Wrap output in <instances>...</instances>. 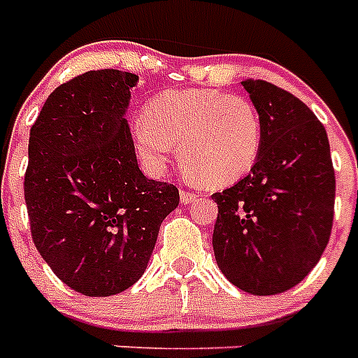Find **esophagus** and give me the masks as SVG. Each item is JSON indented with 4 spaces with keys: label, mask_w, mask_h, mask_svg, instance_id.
<instances>
[{
    "label": "esophagus",
    "mask_w": 358,
    "mask_h": 358,
    "mask_svg": "<svg viewBox=\"0 0 358 358\" xmlns=\"http://www.w3.org/2000/svg\"><path fill=\"white\" fill-rule=\"evenodd\" d=\"M197 199V194H192V192H186V189H181V202L182 204H189Z\"/></svg>",
    "instance_id": "34e87169"
}]
</instances>
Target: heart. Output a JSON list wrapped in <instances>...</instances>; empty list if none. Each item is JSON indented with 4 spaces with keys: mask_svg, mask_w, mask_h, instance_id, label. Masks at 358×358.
I'll return each mask as SVG.
<instances>
[{
    "mask_svg": "<svg viewBox=\"0 0 358 358\" xmlns=\"http://www.w3.org/2000/svg\"><path fill=\"white\" fill-rule=\"evenodd\" d=\"M262 136L260 115L248 96L215 90L164 91L132 127L145 169L163 172L179 145L186 173L210 188L233 185L255 166Z\"/></svg>",
    "mask_w": 358,
    "mask_h": 358,
    "instance_id": "b5f03b06",
    "label": "heart"
}]
</instances>
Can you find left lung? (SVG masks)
Returning a JSON list of instances; mask_svg holds the SVG:
<instances>
[{
    "label": "left lung",
    "mask_w": 358,
    "mask_h": 358,
    "mask_svg": "<svg viewBox=\"0 0 358 358\" xmlns=\"http://www.w3.org/2000/svg\"><path fill=\"white\" fill-rule=\"evenodd\" d=\"M262 120L260 156L248 176L213 194V252L243 292L274 296L315 267L334 222L335 173L322 123L289 91L240 82Z\"/></svg>",
    "instance_id": "obj_1"
}]
</instances>
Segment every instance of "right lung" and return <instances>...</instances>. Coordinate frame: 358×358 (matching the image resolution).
Here are the masks:
<instances>
[{
  "instance_id": "1",
  "label": "right lung",
  "mask_w": 358,
  "mask_h": 358,
  "mask_svg": "<svg viewBox=\"0 0 358 358\" xmlns=\"http://www.w3.org/2000/svg\"><path fill=\"white\" fill-rule=\"evenodd\" d=\"M134 73L98 69L48 96L30 129L24 201L31 238L59 280L84 296L143 276L179 189L147 179L125 120Z\"/></svg>"
}]
</instances>
